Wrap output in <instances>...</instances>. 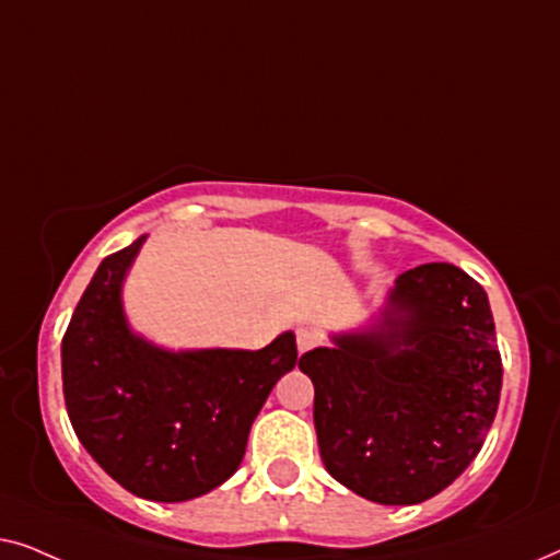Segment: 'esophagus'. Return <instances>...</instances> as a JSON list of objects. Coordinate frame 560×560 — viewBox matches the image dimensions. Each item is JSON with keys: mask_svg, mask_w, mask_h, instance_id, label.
I'll list each match as a JSON object with an SVG mask.
<instances>
[{"mask_svg": "<svg viewBox=\"0 0 560 560\" xmlns=\"http://www.w3.org/2000/svg\"><path fill=\"white\" fill-rule=\"evenodd\" d=\"M298 351H311V349H316L318 343H324V336H320L316 328H298Z\"/></svg>", "mask_w": 560, "mask_h": 560, "instance_id": "34e87169", "label": "esophagus"}]
</instances>
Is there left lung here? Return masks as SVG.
Listing matches in <instances>:
<instances>
[{
    "mask_svg": "<svg viewBox=\"0 0 560 560\" xmlns=\"http://www.w3.org/2000/svg\"><path fill=\"white\" fill-rule=\"evenodd\" d=\"M301 357L326 471L380 504L443 492L497 416L502 359L489 298L448 262L402 272L370 326Z\"/></svg>",
    "mask_w": 560,
    "mask_h": 560,
    "instance_id": "left-lung-1",
    "label": "left lung"
}]
</instances>
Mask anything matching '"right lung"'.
I'll return each instance as SVG.
<instances>
[{
	"label": "right lung",
	"instance_id": "add662e5",
	"mask_svg": "<svg viewBox=\"0 0 560 560\" xmlns=\"http://www.w3.org/2000/svg\"><path fill=\"white\" fill-rule=\"evenodd\" d=\"M144 240L106 257L75 305L60 347L66 410L127 492L186 502L240 469L257 412L301 359L293 331L259 351H173L137 334L121 288Z\"/></svg>",
	"mask_w": 560,
	"mask_h": 560
}]
</instances>
